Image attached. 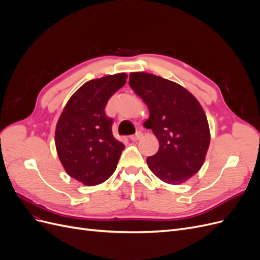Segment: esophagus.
<instances>
[{
	"instance_id": "1",
	"label": "esophagus",
	"mask_w": 260,
	"mask_h": 260,
	"mask_svg": "<svg viewBox=\"0 0 260 260\" xmlns=\"http://www.w3.org/2000/svg\"><path fill=\"white\" fill-rule=\"evenodd\" d=\"M143 137V135H142V132H137L136 135H132V136H130V139H131V141H138V140H140L141 138Z\"/></svg>"
}]
</instances>
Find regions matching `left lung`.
Wrapping results in <instances>:
<instances>
[{"label": "left lung", "instance_id": "8db88e82", "mask_svg": "<svg viewBox=\"0 0 260 260\" xmlns=\"http://www.w3.org/2000/svg\"><path fill=\"white\" fill-rule=\"evenodd\" d=\"M129 85L148 107L145 127L159 148L146 162L169 184H180L203 166L210 142L208 121L199 101L180 84L152 74L131 73Z\"/></svg>", "mask_w": 260, "mask_h": 260}]
</instances>
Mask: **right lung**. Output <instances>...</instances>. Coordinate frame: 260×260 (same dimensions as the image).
Instances as JSON below:
<instances>
[{
  "instance_id": "obj_1",
  "label": "right lung",
  "mask_w": 260,
  "mask_h": 260,
  "mask_svg": "<svg viewBox=\"0 0 260 260\" xmlns=\"http://www.w3.org/2000/svg\"><path fill=\"white\" fill-rule=\"evenodd\" d=\"M125 79V74H117L84 83L58 119L55 145L59 160L67 174L84 185H96L111 177L124 148L113 136V119L105 107Z\"/></svg>"
}]
</instances>
